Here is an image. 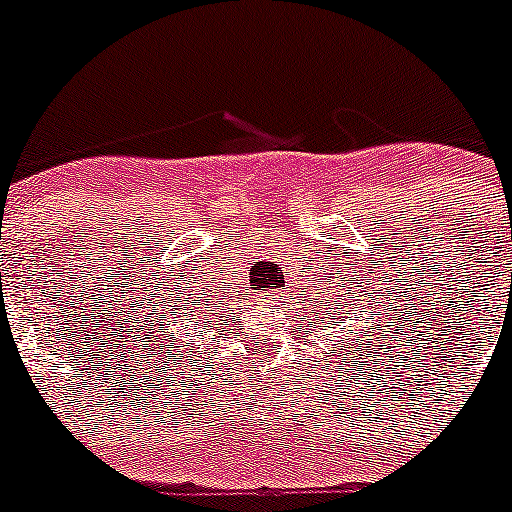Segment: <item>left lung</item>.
<instances>
[{
    "instance_id": "obj_1",
    "label": "left lung",
    "mask_w": 512,
    "mask_h": 512,
    "mask_svg": "<svg viewBox=\"0 0 512 512\" xmlns=\"http://www.w3.org/2000/svg\"><path fill=\"white\" fill-rule=\"evenodd\" d=\"M356 287H361L362 290L356 291ZM318 298H321V295H318ZM326 298H328L326 303L321 300L323 303L321 315L326 318V321H323V331H328V328H336L338 323H343V326H348V328L361 326V321H366L369 310L376 308V298L364 288V285H353V288H348L346 283H341L336 290H333V295L328 293ZM371 318H379V313H374ZM379 331L389 333V328H384V323H381ZM366 333H369V336H379V333H374L371 328H366ZM379 338L381 341H386V336H379ZM374 341L376 338H366V343H374Z\"/></svg>"
}]
</instances>
